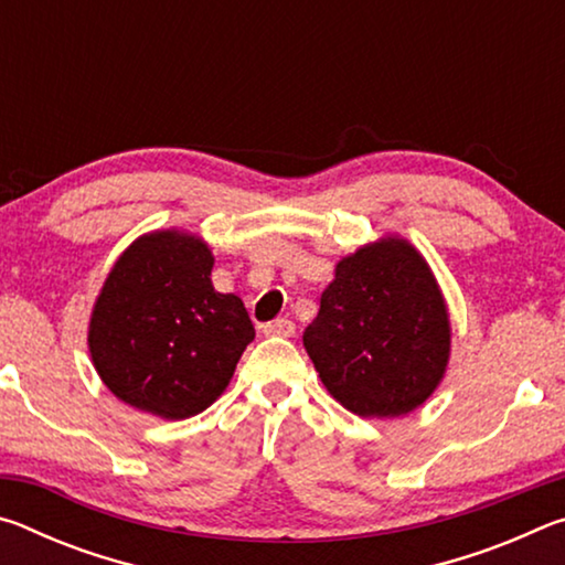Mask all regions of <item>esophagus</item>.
<instances>
[{
    "mask_svg": "<svg viewBox=\"0 0 565 565\" xmlns=\"http://www.w3.org/2000/svg\"><path fill=\"white\" fill-rule=\"evenodd\" d=\"M262 329H264L266 337H284V339H289V337H294L296 323L291 319H276V321L264 323Z\"/></svg>",
    "mask_w": 565,
    "mask_h": 565,
    "instance_id": "34e87169",
    "label": "esophagus"
}]
</instances>
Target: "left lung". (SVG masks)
I'll return each mask as SVG.
<instances>
[{"label": "left lung", "mask_w": 565, "mask_h": 565, "mask_svg": "<svg viewBox=\"0 0 565 565\" xmlns=\"http://www.w3.org/2000/svg\"><path fill=\"white\" fill-rule=\"evenodd\" d=\"M303 347L351 414L396 418L426 404L451 359V319L424 254L386 234L341 256Z\"/></svg>", "instance_id": "8db88e82"}]
</instances>
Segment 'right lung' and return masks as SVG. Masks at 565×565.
I'll use <instances>...</instances> for the list:
<instances>
[{
	"instance_id": "obj_1",
	"label": "right lung",
	"mask_w": 565,
	"mask_h": 565,
	"mask_svg": "<svg viewBox=\"0 0 565 565\" xmlns=\"http://www.w3.org/2000/svg\"><path fill=\"white\" fill-rule=\"evenodd\" d=\"M214 254L186 228H154L124 248L89 317V356L124 404L164 420L202 414L224 394L254 323L212 284Z\"/></svg>"
}]
</instances>
